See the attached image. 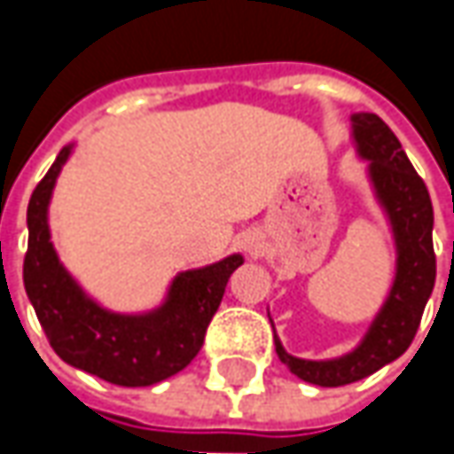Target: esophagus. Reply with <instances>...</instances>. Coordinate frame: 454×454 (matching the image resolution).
Returning a JSON list of instances; mask_svg holds the SVG:
<instances>
[{
  "mask_svg": "<svg viewBox=\"0 0 454 454\" xmlns=\"http://www.w3.org/2000/svg\"><path fill=\"white\" fill-rule=\"evenodd\" d=\"M247 250H257V245H254V239H250V242H247Z\"/></svg>",
  "mask_w": 454,
  "mask_h": 454,
  "instance_id": "esophagus-1",
  "label": "esophagus"
}]
</instances>
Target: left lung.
Segmentation results:
<instances>
[{"mask_svg": "<svg viewBox=\"0 0 454 454\" xmlns=\"http://www.w3.org/2000/svg\"><path fill=\"white\" fill-rule=\"evenodd\" d=\"M351 141L358 159L366 161L372 194L392 232L394 280L366 333L340 356L318 361L293 356L275 336L278 358L298 379L316 387L351 384L402 356L419 328L437 275L429 192L402 151L399 138L376 114H351Z\"/></svg>", "mask_w": 454, "mask_h": 454, "instance_id": "obj_1", "label": "left lung"}]
</instances>
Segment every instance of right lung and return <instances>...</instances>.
<instances>
[{
  "label": "right lung",
  "instance_id": "right-lung-1",
  "mask_svg": "<svg viewBox=\"0 0 454 454\" xmlns=\"http://www.w3.org/2000/svg\"><path fill=\"white\" fill-rule=\"evenodd\" d=\"M73 149L75 144H67L58 153L27 207V298L65 364L118 387L159 384L200 354L227 280L245 257L232 253L212 265L176 272L164 301L141 313H118L100 305L62 265L50 239V200Z\"/></svg>",
  "mask_w": 454,
  "mask_h": 454
}]
</instances>
